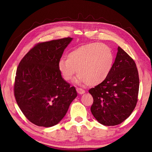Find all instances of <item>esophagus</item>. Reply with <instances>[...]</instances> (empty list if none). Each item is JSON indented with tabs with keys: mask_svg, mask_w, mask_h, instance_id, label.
<instances>
[{
	"mask_svg": "<svg viewBox=\"0 0 152 152\" xmlns=\"http://www.w3.org/2000/svg\"><path fill=\"white\" fill-rule=\"evenodd\" d=\"M76 90H77V93H79V94H83L85 93V91L84 89H81V88H78V87H77V88L76 89Z\"/></svg>",
	"mask_w": 152,
	"mask_h": 152,
	"instance_id": "esophagus-1",
	"label": "esophagus"
}]
</instances>
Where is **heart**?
<instances>
[{
  "label": "heart",
  "mask_w": 152,
  "mask_h": 152,
  "mask_svg": "<svg viewBox=\"0 0 152 152\" xmlns=\"http://www.w3.org/2000/svg\"><path fill=\"white\" fill-rule=\"evenodd\" d=\"M113 64V54L109 47L91 43L72 50L68 54L67 59H59L58 67L66 81L71 80L77 72L75 83L96 86L107 79Z\"/></svg>",
  "instance_id": "obj_1"
}]
</instances>
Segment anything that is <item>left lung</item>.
Returning <instances> with one entry per match:
<instances>
[{"mask_svg": "<svg viewBox=\"0 0 152 152\" xmlns=\"http://www.w3.org/2000/svg\"><path fill=\"white\" fill-rule=\"evenodd\" d=\"M109 75L103 82L89 90L93 98L91 111L104 126H116L130 116L136 107L139 75L134 61L118 47Z\"/></svg>", "mask_w": 152, "mask_h": 152, "instance_id": "1", "label": "left lung"}]
</instances>
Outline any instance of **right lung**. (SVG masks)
I'll return each instance as SVG.
<instances>
[{
  "instance_id": "obj_1",
  "label": "right lung",
  "mask_w": 152,
  "mask_h": 152,
  "mask_svg": "<svg viewBox=\"0 0 152 152\" xmlns=\"http://www.w3.org/2000/svg\"><path fill=\"white\" fill-rule=\"evenodd\" d=\"M73 38L53 40L37 44L21 59L14 86L21 112L36 126L49 127L65 117L77 96L58 67L64 50Z\"/></svg>"
}]
</instances>
